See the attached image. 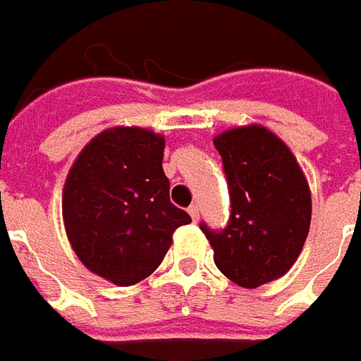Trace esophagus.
Listing matches in <instances>:
<instances>
[{"label": "esophagus", "instance_id": "1", "mask_svg": "<svg viewBox=\"0 0 361 361\" xmlns=\"http://www.w3.org/2000/svg\"><path fill=\"white\" fill-rule=\"evenodd\" d=\"M188 214H190V217H192L194 221H198V216H200V209H198V206H196V204H192V206L188 208Z\"/></svg>", "mask_w": 361, "mask_h": 361}]
</instances>
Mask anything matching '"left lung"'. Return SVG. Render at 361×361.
<instances>
[{
  "instance_id": "1",
  "label": "left lung",
  "mask_w": 361,
  "mask_h": 361,
  "mask_svg": "<svg viewBox=\"0 0 361 361\" xmlns=\"http://www.w3.org/2000/svg\"><path fill=\"white\" fill-rule=\"evenodd\" d=\"M226 169L231 217L224 231H202L219 272L252 290L282 278L298 260L311 226V190L295 155L260 124L214 137Z\"/></svg>"
}]
</instances>
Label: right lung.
I'll use <instances>...</instances> for the list:
<instances>
[{
    "label": "right lung",
    "instance_id": "1",
    "mask_svg": "<svg viewBox=\"0 0 361 361\" xmlns=\"http://www.w3.org/2000/svg\"><path fill=\"white\" fill-rule=\"evenodd\" d=\"M165 135L114 126L79 152L62 192L66 235L87 270L116 286L153 274L192 219L169 200Z\"/></svg>",
    "mask_w": 361,
    "mask_h": 361
}]
</instances>
